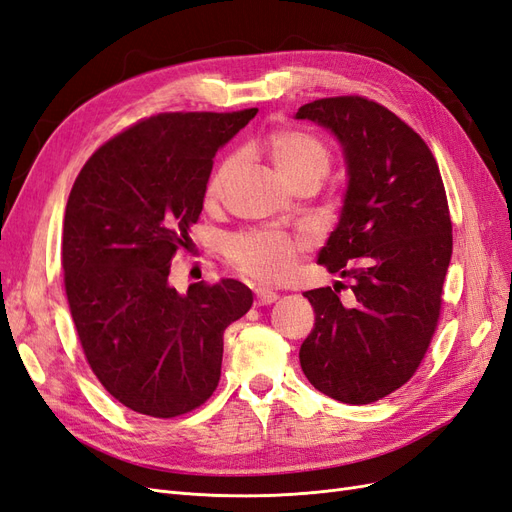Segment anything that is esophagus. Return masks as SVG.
I'll use <instances>...</instances> for the list:
<instances>
[{
	"mask_svg": "<svg viewBox=\"0 0 512 512\" xmlns=\"http://www.w3.org/2000/svg\"><path fill=\"white\" fill-rule=\"evenodd\" d=\"M254 292H256V303L258 305H271V303L277 301V292H273L271 288L258 286V288H254Z\"/></svg>",
	"mask_w": 512,
	"mask_h": 512,
	"instance_id": "1",
	"label": "esophagus"
}]
</instances>
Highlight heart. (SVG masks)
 <instances>
[{
	"mask_svg": "<svg viewBox=\"0 0 512 512\" xmlns=\"http://www.w3.org/2000/svg\"><path fill=\"white\" fill-rule=\"evenodd\" d=\"M267 153L290 188L301 181H322L329 173L331 153L320 138L305 130H277L267 138ZM235 158H224L207 183V198L215 200L226 188ZM303 250V241L280 230H243L226 239L230 265L260 282H280L292 271Z\"/></svg>",
	"mask_w": 512,
	"mask_h": 512,
	"instance_id": "1",
	"label": "heart"
}]
</instances>
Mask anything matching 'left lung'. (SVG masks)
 <instances>
[{
	"mask_svg": "<svg viewBox=\"0 0 512 512\" xmlns=\"http://www.w3.org/2000/svg\"><path fill=\"white\" fill-rule=\"evenodd\" d=\"M297 119L329 128L344 147L342 218L318 262L352 280L350 301L337 286L303 294L316 322L299 359L320 393L363 406L414 376L438 329L453 254L446 190L427 143L374 100L322 98Z\"/></svg>",
	"mask_w": 512,
	"mask_h": 512,
	"instance_id": "1",
	"label": "left lung"
}]
</instances>
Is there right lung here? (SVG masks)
Masks as SVG:
<instances>
[{
  "label": "right lung",
  "mask_w": 512,
  "mask_h": 512,
  "mask_svg": "<svg viewBox=\"0 0 512 512\" xmlns=\"http://www.w3.org/2000/svg\"><path fill=\"white\" fill-rule=\"evenodd\" d=\"M258 111L160 113L96 149L66 205L61 267L85 359L123 406L173 418L203 406L222 374L224 331L252 307L237 280L168 284L190 245L215 151Z\"/></svg>",
  "instance_id": "add662e5"
}]
</instances>
